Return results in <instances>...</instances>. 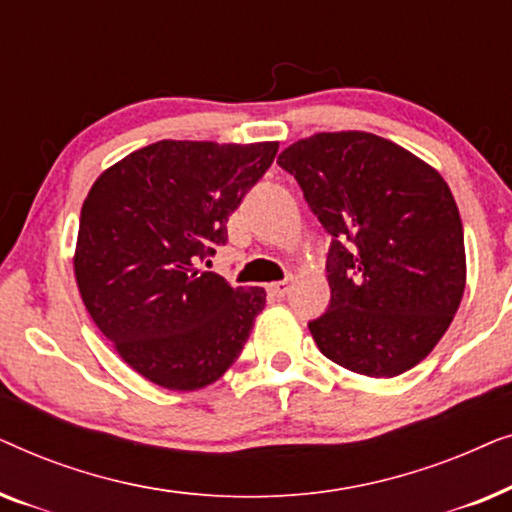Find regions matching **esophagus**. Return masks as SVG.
<instances>
[{"label": "esophagus", "instance_id": "obj_1", "mask_svg": "<svg viewBox=\"0 0 512 512\" xmlns=\"http://www.w3.org/2000/svg\"><path fill=\"white\" fill-rule=\"evenodd\" d=\"M291 289V279H284V282H272L268 284V293L275 298H284Z\"/></svg>", "mask_w": 512, "mask_h": 512}]
</instances>
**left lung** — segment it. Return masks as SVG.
I'll return each mask as SVG.
<instances>
[{
    "mask_svg": "<svg viewBox=\"0 0 512 512\" xmlns=\"http://www.w3.org/2000/svg\"><path fill=\"white\" fill-rule=\"evenodd\" d=\"M277 163L333 237L331 305L307 324L321 354L368 377L417 366L450 328L466 286L450 186L403 146L361 130L317 132Z\"/></svg>",
    "mask_w": 512,
    "mask_h": 512,
    "instance_id": "8db88e82",
    "label": "left lung"
}]
</instances>
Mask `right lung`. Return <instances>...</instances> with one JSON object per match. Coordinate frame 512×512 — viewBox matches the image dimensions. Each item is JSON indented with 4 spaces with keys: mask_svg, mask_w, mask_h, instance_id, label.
I'll return each mask as SVG.
<instances>
[{
    "mask_svg": "<svg viewBox=\"0 0 512 512\" xmlns=\"http://www.w3.org/2000/svg\"><path fill=\"white\" fill-rule=\"evenodd\" d=\"M277 142H163L104 170L83 200L74 275L95 326L132 370L172 391L219 380L265 307L261 286L198 268Z\"/></svg>",
    "mask_w": 512,
    "mask_h": 512,
    "instance_id": "add662e5",
    "label": "right lung"
}]
</instances>
